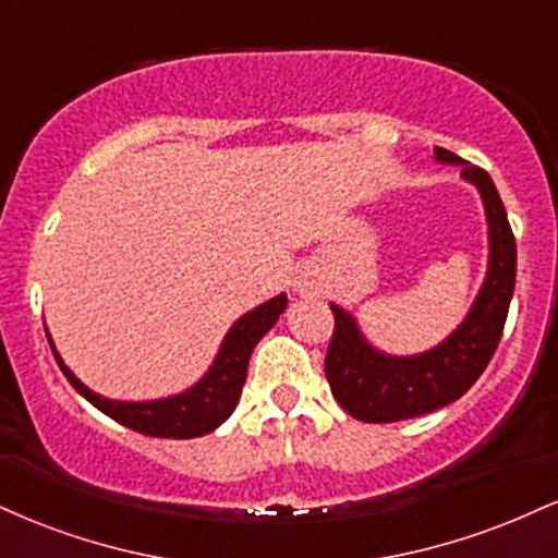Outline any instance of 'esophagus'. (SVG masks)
I'll list each match as a JSON object with an SVG mask.
<instances>
[{
	"label": "esophagus",
	"mask_w": 558,
	"mask_h": 558,
	"mask_svg": "<svg viewBox=\"0 0 558 558\" xmlns=\"http://www.w3.org/2000/svg\"><path fill=\"white\" fill-rule=\"evenodd\" d=\"M291 291L296 296H317L323 291V275L315 265H301L291 275Z\"/></svg>",
	"instance_id": "34e87169"
}]
</instances>
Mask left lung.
Masks as SVG:
<instances>
[{"instance_id":"left-lung-1","label":"left lung","mask_w":558,"mask_h":558,"mask_svg":"<svg viewBox=\"0 0 558 558\" xmlns=\"http://www.w3.org/2000/svg\"><path fill=\"white\" fill-rule=\"evenodd\" d=\"M435 162L457 165L477 189L488 222V270L462 323L433 349L420 354H386L364 336L356 317L330 304L336 317L325 375L336 401L354 420L399 422L430 414L475 386L501 341L517 280V243L504 202L485 170L435 146Z\"/></svg>"}]
</instances>
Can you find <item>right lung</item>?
<instances>
[{
  "label": "right lung",
  "mask_w": 558,
  "mask_h": 558,
  "mask_svg": "<svg viewBox=\"0 0 558 558\" xmlns=\"http://www.w3.org/2000/svg\"><path fill=\"white\" fill-rule=\"evenodd\" d=\"M286 306V293H278V296L265 301V304L254 306L252 312L235 319L233 328L222 338L220 351L215 354L209 369L198 377L194 386L181 390V393L149 401H120L94 393L92 388L83 386L78 377L70 373V367L62 362L49 330L47 338L49 345H52L54 360L60 364L62 375L70 380V386L78 390L88 403H94L101 414H107V417H112L114 422H120V425L131 427V430L141 435L185 440L217 430L233 414V409L239 407L243 383H246L248 356H252L259 338L278 323Z\"/></svg>",
  "instance_id": "1"
}]
</instances>
